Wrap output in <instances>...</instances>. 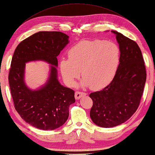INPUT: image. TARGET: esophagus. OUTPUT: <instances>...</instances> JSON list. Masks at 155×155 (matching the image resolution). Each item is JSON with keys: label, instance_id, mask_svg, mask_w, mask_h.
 I'll use <instances>...</instances> for the list:
<instances>
[{"label": "esophagus", "instance_id": "esophagus-1", "mask_svg": "<svg viewBox=\"0 0 155 155\" xmlns=\"http://www.w3.org/2000/svg\"><path fill=\"white\" fill-rule=\"evenodd\" d=\"M86 95V94L84 92H81V91H76L75 93V98L76 99H80L83 96Z\"/></svg>", "mask_w": 155, "mask_h": 155}]
</instances>
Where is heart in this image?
<instances>
[{"mask_svg": "<svg viewBox=\"0 0 155 155\" xmlns=\"http://www.w3.org/2000/svg\"><path fill=\"white\" fill-rule=\"evenodd\" d=\"M68 56V59L60 62L65 83L74 86L81 72L82 86L99 89L107 85L114 78L121 60V49L111 41L85 40L72 46Z\"/></svg>", "mask_w": 155, "mask_h": 155, "instance_id": "heart-1", "label": "heart"}]
</instances>
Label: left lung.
I'll list each match as a JSON object with an SVG mask.
<instances>
[{
  "label": "left lung",
  "instance_id": "obj_1",
  "mask_svg": "<svg viewBox=\"0 0 155 155\" xmlns=\"http://www.w3.org/2000/svg\"><path fill=\"white\" fill-rule=\"evenodd\" d=\"M111 32L121 49L116 74L107 86L89 94L93 101L90 117L101 127H113L127 121L140 104L147 72L142 52L135 41L117 31Z\"/></svg>",
  "mask_w": 155,
  "mask_h": 155
}]
</instances>
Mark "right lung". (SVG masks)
<instances>
[{
    "mask_svg": "<svg viewBox=\"0 0 155 155\" xmlns=\"http://www.w3.org/2000/svg\"><path fill=\"white\" fill-rule=\"evenodd\" d=\"M69 36L56 31H42L22 40L15 49L8 74L14 105L20 117L36 128L53 130L67 121L70 105L75 101L74 91L57 79V56L68 44ZM44 60L52 66L47 84L31 91L23 81L25 63Z\"/></svg>",
    "mask_w": 155,
    "mask_h": 155,
    "instance_id": "obj_1",
    "label": "right lung"
}]
</instances>
